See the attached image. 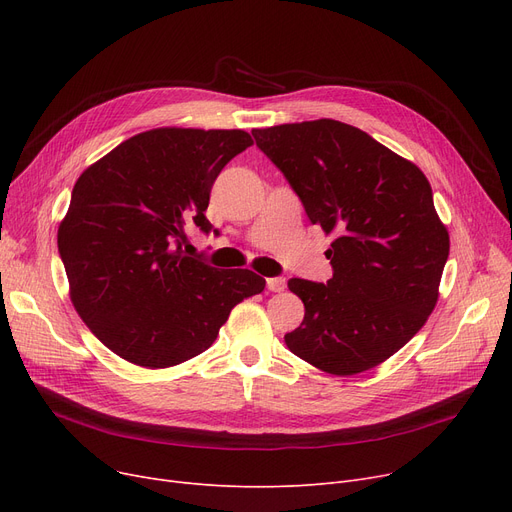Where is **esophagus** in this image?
Wrapping results in <instances>:
<instances>
[{
  "label": "esophagus",
  "mask_w": 512,
  "mask_h": 512,
  "mask_svg": "<svg viewBox=\"0 0 512 512\" xmlns=\"http://www.w3.org/2000/svg\"><path fill=\"white\" fill-rule=\"evenodd\" d=\"M267 288L272 292H282L286 288V278L284 276H276V278H267Z\"/></svg>",
  "instance_id": "1"
}]
</instances>
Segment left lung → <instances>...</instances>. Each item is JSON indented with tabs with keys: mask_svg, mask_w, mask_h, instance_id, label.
<instances>
[{
	"mask_svg": "<svg viewBox=\"0 0 512 512\" xmlns=\"http://www.w3.org/2000/svg\"><path fill=\"white\" fill-rule=\"evenodd\" d=\"M311 224L336 240L328 284L292 278L303 324L290 353L334 375H355L400 351L427 321L450 251L425 174L338 120L253 130Z\"/></svg>",
	"mask_w": 512,
	"mask_h": 512,
	"instance_id": "obj_1",
	"label": "left lung"
}]
</instances>
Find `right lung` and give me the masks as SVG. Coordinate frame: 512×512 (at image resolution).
Returning a JSON list of instances; mask_svg holds the SVG:
<instances>
[{"label":"right lung","instance_id":"right-lung-1","mask_svg":"<svg viewBox=\"0 0 512 512\" xmlns=\"http://www.w3.org/2000/svg\"><path fill=\"white\" fill-rule=\"evenodd\" d=\"M251 145L245 130L155 128L76 180L58 251L74 309L118 357L149 369L193 359L234 305L265 288L251 270L184 255L188 230H213L205 209L215 178Z\"/></svg>","mask_w":512,"mask_h":512}]
</instances>
